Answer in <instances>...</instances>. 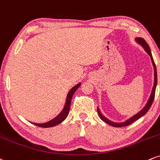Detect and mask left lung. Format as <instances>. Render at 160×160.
<instances>
[{
    "mask_svg": "<svg viewBox=\"0 0 160 160\" xmlns=\"http://www.w3.org/2000/svg\"><path fill=\"white\" fill-rule=\"evenodd\" d=\"M135 40H136V42L138 43V44H140L141 46L143 47L144 49L145 50V52H147V53L148 54V55L151 57L152 63H153V69H154V83H153V88H152V91H151V96H150L149 99H148V102L146 103L145 106H144V108H142V109L139 112H138V113H137L136 114L133 115L132 117L129 118L128 120H127V121H124V122H121V123H116V122H113V121H110V120H108V118L105 117L104 115H102V114L100 112V110H99L98 107H97V112H98V114H99V118H101V120H102V121H103L104 122H106V123H108V124L112 126V127H126V126H128L129 124H131V123H133V122L136 121V120L139 119L140 118H142V116H144V114H145L148 112V110H149L150 108H151L152 103H153V99H154L156 87H157V67H156V64L154 63V61H153V57H152L151 48H150V47H149V46H148V44L147 42H146V41L144 40L143 38H141V37H137V38H136Z\"/></svg>",
    "mask_w": 160,
    "mask_h": 160,
    "instance_id": "obj_1",
    "label": "left lung"
}]
</instances>
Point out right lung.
Returning <instances> with one entry per match:
<instances>
[{"mask_svg":"<svg viewBox=\"0 0 160 160\" xmlns=\"http://www.w3.org/2000/svg\"><path fill=\"white\" fill-rule=\"evenodd\" d=\"M80 85H81V83L76 84V85H75L74 87H73L72 89L69 91L68 94H67V99H66L64 107H63L62 112L59 114H58L57 117L53 118V119L51 120V121H49L48 122H46V123H33L34 125L37 126V127L48 128V127H54V126L59 124V123H61V122H63L66 119V118L67 117V115H68V114L69 112V108H70V104H71V99H72V96Z\"/></svg>","mask_w":160,"mask_h":160,"instance_id":"add662e5","label":"right lung"}]
</instances>
